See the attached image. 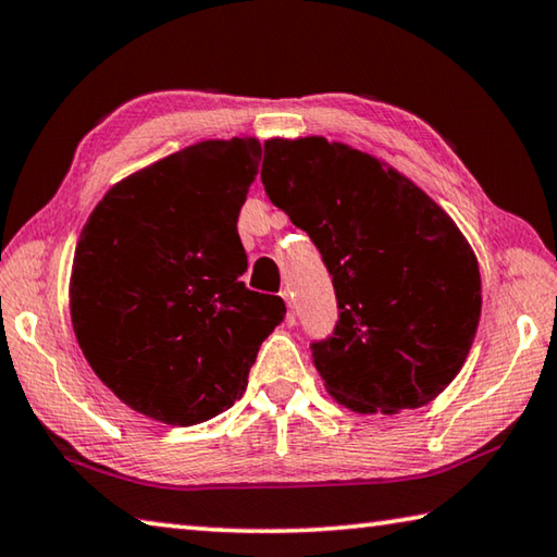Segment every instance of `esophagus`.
Listing matches in <instances>:
<instances>
[{
  "label": "esophagus",
  "mask_w": 557,
  "mask_h": 557,
  "mask_svg": "<svg viewBox=\"0 0 557 557\" xmlns=\"http://www.w3.org/2000/svg\"><path fill=\"white\" fill-rule=\"evenodd\" d=\"M282 299H285V305H287L285 324H287V326H295V324H297V312H295V301H292V295H289V292H282Z\"/></svg>",
  "instance_id": "1"
}]
</instances>
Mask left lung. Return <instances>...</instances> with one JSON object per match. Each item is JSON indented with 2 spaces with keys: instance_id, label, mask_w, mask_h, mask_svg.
Masks as SVG:
<instances>
[{
  "instance_id": "left-lung-1",
  "label": "left lung",
  "mask_w": 557,
  "mask_h": 557,
  "mask_svg": "<svg viewBox=\"0 0 557 557\" xmlns=\"http://www.w3.org/2000/svg\"><path fill=\"white\" fill-rule=\"evenodd\" d=\"M260 178L334 282L336 329L312 344L329 395L363 414L435 400L482 317L479 262L457 223L408 176L324 137L268 139Z\"/></svg>"
}]
</instances>
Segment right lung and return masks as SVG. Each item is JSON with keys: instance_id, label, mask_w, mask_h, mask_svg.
Here are the masks:
<instances>
[{"instance_id": "add662e5", "label": "right lung", "mask_w": 557, "mask_h": 557, "mask_svg": "<svg viewBox=\"0 0 557 557\" xmlns=\"http://www.w3.org/2000/svg\"><path fill=\"white\" fill-rule=\"evenodd\" d=\"M256 137L206 139L122 178L83 225L71 322L98 379L135 412L199 425L245 393L285 301L240 282L238 213Z\"/></svg>"}]
</instances>
